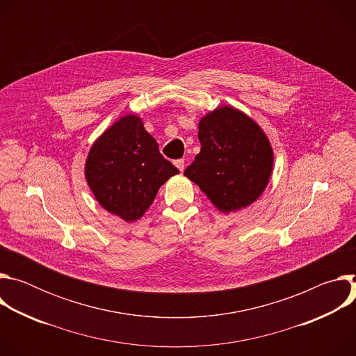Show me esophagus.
<instances>
[{"label": "esophagus", "mask_w": 356, "mask_h": 356, "mask_svg": "<svg viewBox=\"0 0 356 356\" xmlns=\"http://www.w3.org/2000/svg\"><path fill=\"white\" fill-rule=\"evenodd\" d=\"M175 165H176V168H177L180 172L184 170V159H177V161H175Z\"/></svg>", "instance_id": "esophagus-1"}]
</instances>
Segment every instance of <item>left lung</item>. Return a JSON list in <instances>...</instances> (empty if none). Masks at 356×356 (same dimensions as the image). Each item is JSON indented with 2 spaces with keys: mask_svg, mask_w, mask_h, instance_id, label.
<instances>
[{
  "mask_svg": "<svg viewBox=\"0 0 356 356\" xmlns=\"http://www.w3.org/2000/svg\"><path fill=\"white\" fill-rule=\"evenodd\" d=\"M200 154L184 170L222 213L248 207L266 188L273 150L262 128L229 106L216 108L198 122Z\"/></svg>",
  "mask_w": 356,
  "mask_h": 356,
  "instance_id": "obj_1",
  "label": "left lung"
}]
</instances>
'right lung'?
I'll list each match as a JSON object with an SVG mask.
<instances>
[{
  "label": "right lung",
  "mask_w": 356,
  "mask_h": 356,
  "mask_svg": "<svg viewBox=\"0 0 356 356\" xmlns=\"http://www.w3.org/2000/svg\"><path fill=\"white\" fill-rule=\"evenodd\" d=\"M86 180L97 201L127 222L139 220L158 190L179 173L159 152V145L138 115H125L91 146Z\"/></svg>",
  "instance_id": "1"
}]
</instances>
